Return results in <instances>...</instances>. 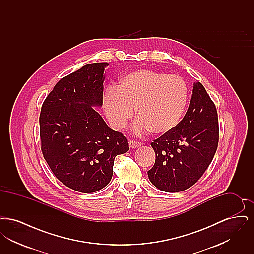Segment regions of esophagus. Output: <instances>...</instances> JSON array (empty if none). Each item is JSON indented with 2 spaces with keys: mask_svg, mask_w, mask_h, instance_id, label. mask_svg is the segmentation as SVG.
Returning a JSON list of instances; mask_svg holds the SVG:
<instances>
[{
  "mask_svg": "<svg viewBox=\"0 0 254 254\" xmlns=\"http://www.w3.org/2000/svg\"><path fill=\"white\" fill-rule=\"evenodd\" d=\"M128 145L131 147V148H136V147H139L142 145L141 142H138V141H129L128 142Z\"/></svg>",
  "mask_w": 254,
  "mask_h": 254,
  "instance_id": "1",
  "label": "esophagus"
}]
</instances>
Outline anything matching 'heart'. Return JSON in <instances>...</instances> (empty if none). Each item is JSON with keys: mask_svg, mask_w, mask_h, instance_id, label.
I'll list each match as a JSON object with an SVG mask.
<instances>
[{"mask_svg": "<svg viewBox=\"0 0 254 254\" xmlns=\"http://www.w3.org/2000/svg\"><path fill=\"white\" fill-rule=\"evenodd\" d=\"M189 100L186 82L178 75L152 69H138L123 76L118 87H109L103 96V109L110 126L117 130L139 117L133 129L163 135L180 123Z\"/></svg>", "mask_w": 254, "mask_h": 254, "instance_id": "b5f03b06", "label": "heart"}]
</instances>
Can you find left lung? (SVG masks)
<instances>
[{
	"label": "left lung",
	"instance_id": "1",
	"mask_svg": "<svg viewBox=\"0 0 254 254\" xmlns=\"http://www.w3.org/2000/svg\"><path fill=\"white\" fill-rule=\"evenodd\" d=\"M219 141L217 110L200 82L194 83L188 111L178 126L150 145L156 159L147 171L166 192H179L198 181L210 165Z\"/></svg>",
	"mask_w": 254,
	"mask_h": 254
}]
</instances>
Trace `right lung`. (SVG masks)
Segmentation results:
<instances>
[{
    "label": "right lung",
    "mask_w": 254,
    "mask_h": 254,
    "mask_svg": "<svg viewBox=\"0 0 254 254\" xmlns=\"http://www.w3.org/2000/svg\"><path fill=\"white\" fill-rule=\"evenodd\" d=\"M93 63L64 78L46 98L40 114L41 148L53 174L76 191L91 193L109 184L114 159L128 151L127 138L109 128L102 107L105 67Z\"/></svg>",
    "instance_id": "obj_1"
}]
</instances>
